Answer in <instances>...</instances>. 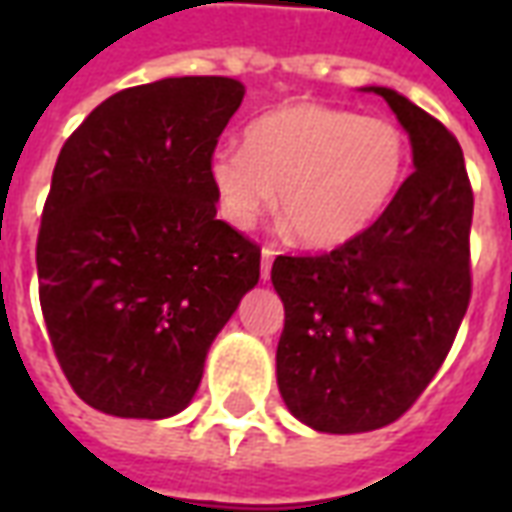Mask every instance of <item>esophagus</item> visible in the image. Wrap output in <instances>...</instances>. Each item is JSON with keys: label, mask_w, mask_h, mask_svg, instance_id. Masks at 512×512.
Instances as JSON below:
<instances>
[{"label": "esophagus", "mask_w": 512, "mask_h": 512, "mask_svg": "<svg viewBox=\"0 0 512 512\" xmlns=\"http://www.w3.org/2000/svg\"><path fill=\"white\" fill-rule=\"evenodd\" d=\"M274 257H277V252H274L271 246H263V252H260V277H263V282L271 277V263H274Z\"/></svg>", "instance_id": "obj_1"}]
</instances>
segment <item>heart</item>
Here are the masks:
<instances>
[{"label":"heart","instance_id":"heart-1","mask_svg":"<svg viewBox=\"0 0 512 512\" xmlns=\"http://www.w3.org/2000/svg\"><path fill=\"white\" fill-rule=\"evenodd\" d=\"M411 161L403 128L386 117L296 101L255 117L241 147H216L208 183L224 222L252 230L274 205L315 249L343 246L384 216Z\"/></svg>","mask_w":512,"mask_h":512}]
</instances>
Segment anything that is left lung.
<instances>
[{
	"instance_id": "left-lung-1",
	"label": "left lung",
	"mask_w": 512,
	"mask_h": 512,
	"mask_svg": "<svg viewBox=\"0 0 512 512\" xmlns=\"http://www.w3.org/2000/svg\"><path fill=\"white\" fill-rule=\"evenodd\" d=\"M411 139L414 172L365 233L315 257L279 255L285 304L279 395L321 433H367L414 406L450 354L469 296L472 186L458 139L389 87Z\"/></svg>"
}]
</instances>
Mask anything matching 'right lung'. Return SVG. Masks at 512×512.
<instances>
[{"label": "right lung", "instance_id": "right-lung-1", "mask_svg": "<svg viewBox=\"0 0 512 512\" xmlns=\"http://www.w3.org/2000/svg\"><path fill=\"white\" fill-rule=\"evenodd\" d=\"M244 93L227 76L128 87L62 145L40 219V307L73 392L104 414L189 406L208 348L260 279V246L216 219L208 183Z\"/></svg>", "mask_w": 512, "mask_h": 512}]
</instances>
